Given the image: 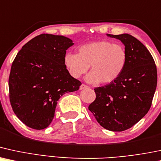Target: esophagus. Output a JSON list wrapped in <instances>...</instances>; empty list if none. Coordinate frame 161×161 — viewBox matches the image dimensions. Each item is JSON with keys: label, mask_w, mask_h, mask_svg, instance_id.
Returning a JSON list of instances; mask_svg holds the SVG:
<instances>
[{"label": "esophagus", "mask_w": 161, "mask_h": 161, "mask_svg": "<svg viewBox=\"0 0 161 161\" xmlns=\"http://www.w3.org/2000/svg\"><path fill=\"white\" fill-rule=\"evenodd\" d=\"M87 88H89V86H86V85L84 84H82L80 86V90H84V89H87Z\"/></svg>", "instance_id": "34e87169"}]
</instances>
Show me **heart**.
Here are the masks:
<instances>
[{
    "mask_svg": "<svg viewBox=\"0 0 161 161\" xmlns=\"http://www.w3.org/2000/svg\"><path fill=\"white\" fill-rule=\"evenodd\" d=\"M127 62V53L123 45L111 41H94L85 43L77 49V54L67 53L64 64L70 75L78 78L91 72L86 80L90 84H110L120 76Z\"/></svg>",
    "mask_w": 161,
    "mask_h": 161,
    "instance_id": "b5f03b06",
    "label": "heart"
}]
</instances>
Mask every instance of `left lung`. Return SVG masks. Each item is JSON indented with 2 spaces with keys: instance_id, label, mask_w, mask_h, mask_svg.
Here are the masks:
<instances>
[{
  "instance_id": "left-lung-1",
  "label": "left lung",
  "mask_w": 161,
  "mask_h": 161,
  "mask_svg": "<svg viewBox=\"0 0 161 161\" xmlns=\"http://www.w3.org/2000/svg\"><path fill=\"white\" fill-rule=\"evenodd\" d=\"M107 35L124 43L127 62L117 80L94 89L96 99L88 108L103 127L120 132L135 125L150 109L158 81L157 68L148 49L133 36Z\"/></svg>"
}]
</instances>
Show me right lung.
I'll list each match as a JSON object with an SVG mask.
<instances>
[{"label": "right lung", "mask_w": 161, "mask_h": 161, "mask_svg": "<svg viewBox=\"0 0 161 161\" xmlns=\"http://www.w3.org/2000/svg\"><path fill=\"white\" fill-rule=\"evenodd\" d=\"M73 44L64 36L41 34L26 43L13 60L9 102L17 118L28 127L47 128L58 99L79 90L81 82L71 76L64 64L66 50Z\"/></svg>", "instance_id": "1"}]
</instances>
